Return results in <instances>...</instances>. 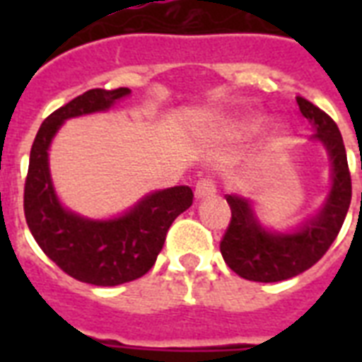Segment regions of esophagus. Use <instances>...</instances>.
Returning a JSON list of instances; mask_svg holds the SVG:
<instances>
[{
    "mask_svg": "<svg viewBox=\"0 0 362 362\" xmlns=\"http://www.w3.org/2000/svg\"><path fill=\"white\" fill-rule=\"evenodd\" d=\"M214 193H216L214 180L209 178V176H204V178H201V180L195 184V197L197 199L210 197V195H214Z\"/></svg>",
    "mask_w": 362,
    "mask_h": 362,
    "instance_id": "obj_1",
    "label": "esophagus"
}]
</instances>
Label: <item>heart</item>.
Listing matches in <instances>:
<instances>
[{
	"instance_id": "obj_1",
	"label": "heart",
	"mask_w": 362,
	"mask_h": 362,
	"mask_svg": "<svg viewBox=\"0 0 362 362\" xmlns=\"http://www.w3.org/2000/svg\"><path fill=\"white\" fill-rule=\"evenodd\" d=\"M259 118H252V120H247V122H242V131H253V129H257L259 127Z\"/></svg>"
}]
</instances>
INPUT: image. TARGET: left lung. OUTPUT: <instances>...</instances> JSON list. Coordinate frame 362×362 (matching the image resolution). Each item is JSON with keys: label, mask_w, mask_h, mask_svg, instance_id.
<instances>
[{"label": "left lung", "mask_w": 362, "mask_h": 362, "mask_svg": "<svg viewBox=\"0 0 362 362\" xmlns=\"http://www.w3.org/2000/svg\"><path fill=\"white\" fill-rule=\"evenodd\" d=\"M297 103L304 118L314 127L312 139L320 141L329 153L332 167L331 192L314 218H308L289 233L264 229L247 199L226 195L231 206V221L220 242V252L229 269L244 280L272 284L314 267L338 237L351 203V175L338 125L308 99L298 95Z\"/></svg>", "instance_id": "obj_1"}]
</instances>
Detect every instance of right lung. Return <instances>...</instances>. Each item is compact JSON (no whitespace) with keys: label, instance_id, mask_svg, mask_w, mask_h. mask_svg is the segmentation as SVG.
I'll list each match as a JSON object with an SVG mask.
<instances>
[{"label":"right lung","instance_id":"1","mask_svg":"<svg viewBox=\"0 0 362 362\" xmlns=\"http://www.w3.org/2000/svg\"><path fill=\"white\" fill-rule=\"evenodd\" d=\"M129 88H93L54 110L37 131L24 186V214L39 247L65 274L92 286H120L152 269L173 221L192 206L193 192L175 186L142 197L112 220H88L65 210L48 170V146L65 120L109 110Z\"/></svg>","mask_w":362,"mask_h":362}]
</instances>
